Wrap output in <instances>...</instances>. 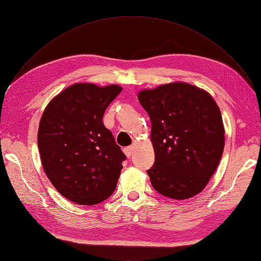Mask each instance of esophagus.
Returning a JSON list of instances; mask_svg holds the SVG:
<instances>
[{"mask_svg":"<svg viewBox=\"0 0 261 261\" xmlns=\"http://www.w3.org/2000/svg\"><path fill=\"white\" fill-rule=\"evenodd\" d=\"M133 150H134L133 146H128V147H126V148H123V152L128 158L131 156V154L133 153Z\"/></svg>","mask_w":261,"mask_h":261,"instance_id":"obj_1","label":"esophagus"}]
</instances>
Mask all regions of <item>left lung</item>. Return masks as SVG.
<instances>
[{
  "instance_id": "8db88e82",
  "label": "left lung",
  "mask_w": 261,
  "mask_h": 261,
  "mask_svg": "<svg viewBox=\"0 0 261 261\" xmlns=\"http://www.w3.org/2000/svg\"><path fill=\"white\" fill-rule=\"evenodd\" d=\"M151 120L155 161L147 174L154 190L176 200L206 188L223 154L225 129L219 106L205 89L173 82L142 89Z\"/></svg>"
}]
</instances>
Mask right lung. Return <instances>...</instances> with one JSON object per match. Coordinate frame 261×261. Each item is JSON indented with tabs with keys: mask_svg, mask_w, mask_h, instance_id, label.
I'll return each instance as SVG.
<instances>
[{
	"mask_svg": "<svg viewBox=\"0 0 261 261\" xmlns=\"http://www.w3.org/2000/svg\"><path fill=\"white\" fill-rule=\"evenodd\" d=\"M121 89L74 83L42 113L37 140L43 171L61 195L79 205H97L116 188L126 155L102 117Z\"/></svg>",
	"mask_w": 261,
	"mask_h": 261,
	"instance_id": "obj_1",
	"label": "right lung"
}]
</instances>
